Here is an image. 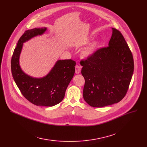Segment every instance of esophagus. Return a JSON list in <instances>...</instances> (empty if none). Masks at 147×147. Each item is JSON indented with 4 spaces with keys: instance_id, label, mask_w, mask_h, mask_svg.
Returning <instances> with one entry per match:
<instances>
[{
    "instance_id": "1",
    "label": "esophagus",
    "mask_w": 147,
    "mask_h": 147,
    "mask_svg": "<svg viewBox=\"0 0 147 147\" xmlns=\"http://www.w3.org/2000/svg\"><path fill=\"white\" fill-rule=\"evenodd\" d=\"M80 71H81V67L78 65H76L75 67V73L76 74H79L80 73Z\"/></svg>"
}]
</instances>
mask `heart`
Listing matches in <instances>:
<instances>
[{
  "instance_id": "obj_1",
  "label": "heart",
  "mask_w": 147,
  "mask_h": 147,
  "mask_svg": "<svg viewBox=\"0 0 147 147\" xmlns=\"http://www.w3.org/2000/svg\"><path fill=\"white\" fill-rule=\"evenodd\" d=\"M99 41H95L90 43L82 51L81 53L82 56L84 58H88L92 56L99 47Z\"/></svg>"
}]
</instances>
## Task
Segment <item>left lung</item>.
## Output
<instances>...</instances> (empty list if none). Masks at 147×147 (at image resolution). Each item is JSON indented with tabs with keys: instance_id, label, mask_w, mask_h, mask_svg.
Instances as JSON below:
<instances>
[{
	"instance_id": "left-lung-1",
	"label": "left lung",
	"mask_w": 147,
	"mask_h": 147,
	"mask_svg": "<svg viewBox=\"0 0 147 147\" xmlns=\"http://www.w3.org/2000/svg\"><path fill=\"white\" fill-rule=\"evenodd\" d=\"M109 46L82 60L83 98L93 107L117 103L127 93L134 69L132 53L119 30L112 28Z\"/></svg>"
}]
</instances>
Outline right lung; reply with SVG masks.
Wrapping results in <instances>:
<instances>
[{"label":"right lung","instance_id":"right-lung-1","mask_svg":"<svg viewBox=\"0 0 147 147\" xmlns=\"http://www.w3.org/2000/svg\"><path fill=\"white\" fill-rule=\"evenodd\" d=\"M46 28L28 30L20 38L11 59L13 80L21 94L36 105L52 107L62 101L66 89L75 73L76 62L72 59L58 60L50 72L42 78L26 74L20 65L19 59L23 43L38 35L43 34Z\"/></svg>","mask_w":147,"mask_h":147}]
</instances>
